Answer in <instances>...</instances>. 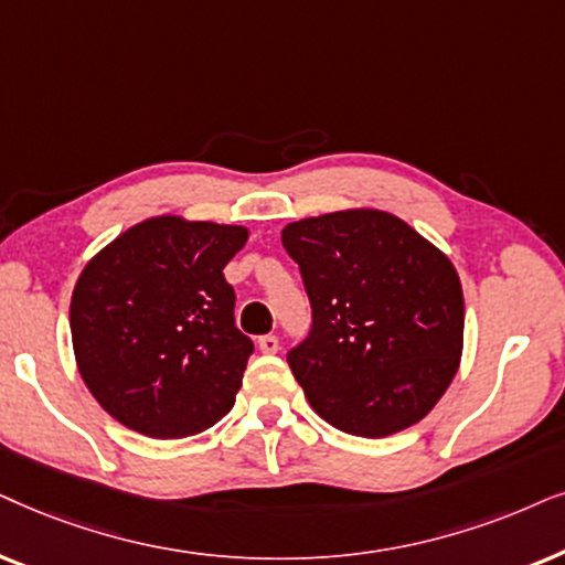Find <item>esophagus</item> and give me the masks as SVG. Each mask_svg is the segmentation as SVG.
I'll list each match as a JSON object with an SVG mask.
<instances>
[{
    "mask_svg": "<svg viewBox=\"0 0 565 565\" xmlns=\"http://www.w3.org/2000/svg\"><path fill=\"white\" fill-rule=\"evenodd\" d=\"M258 349L263 353H276L278 351V338L276 335H260L258 338Z\"/></svg>",
    "mask_w": 565,
    "mask_h": 565,
    "instance_id": "34e87169",
    "label": "esophagus"
}]
</instances>
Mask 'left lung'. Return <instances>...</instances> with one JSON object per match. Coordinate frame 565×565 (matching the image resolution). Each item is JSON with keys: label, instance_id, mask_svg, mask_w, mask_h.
<instances>
[{"label": "left lung", "instance_id": "left-lung-1", "mask_svg": "<svg viewBox=\"0 0 565 565\" xmlns=\"http://www.w3.org/2000/svg\"><path fill=\"white\" fill-rule=\"evenodd\" d=\"M312 330L289 366L318 416L380 439L439 403L460 370L465 297L452 260L401 216L343 209L291 222Z\"/></svg>", "mask_w": 565, "mask_h": 565}]
</instances>
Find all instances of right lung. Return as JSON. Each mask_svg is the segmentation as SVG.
<instances>
[{
  "label": "right lung",
  "instance_id": "1",
  "mask_svg": "<svg viewBox=\"0 0 565 565\" xmlns=\"http://www.w3.org/2000/svg\"><path fill=\"white\" fill-rule=\"evenodd\" d=\"M247 227L160 214L97 250L70 305L77 370L103 411L152 439L214 426L235 405L253 341L224 266Z\"/></svg>",
  "mask_w": 565,
  "mask_h": 565
}]
</instances>
